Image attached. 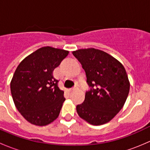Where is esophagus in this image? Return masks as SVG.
<instances>
[{
	"label": "esophagus",
	"mask_w": 150,
	"mask_h": 150,
	"mask_svg": "<svg viewBox=\"0 0 150 150\" xmlns=\"http://www.w3.org/2000/svg\"><path fill=\"white\" fill-rule=\"evenodd\" d=\"M76 88H72L69 89V91H75Z\"/></svg>",
	"instance_id": "obj_1"
}]
</instances>
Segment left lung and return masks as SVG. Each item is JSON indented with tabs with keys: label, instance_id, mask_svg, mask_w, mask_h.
<instances>
[{
	"label": "left lung",
	"instance_id": "obj_1",
	"mask_svg": "<svg viewBox=\"0 0 150 150\" xmlns=\"http://www.w3.org/2000/svg\"><path fill=\"white\" fill-rule=\"evenodd\" d=\"M86 72L88 85L85 100L76 107L78 115L88 123L99 125L112 120L123 107L130 89L122 64L107 53L96 48L72 52Z\"/></svg>",
	"mask_w": 150,
	"mask_h": 150
}]
</instances>
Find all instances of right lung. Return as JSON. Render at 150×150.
<instances>
[{
  "label": "right lung",
  "instance_id": "add662e5",
  "mask_svg": "<svg viewBox=\"0 0 150 150\" xmlns=\"http://www.w3.org/2000/svg\"><path fill=\"white\" fill-rule=\"evenodd\" d=\"M69 51L42 47L24 59L11 82V93L18 111L34 125L43 126L58 117L65 98L53 71Z\"/></svg>",
  "mask_w": 150,
  "mask_h": 150
}]
</instances>
